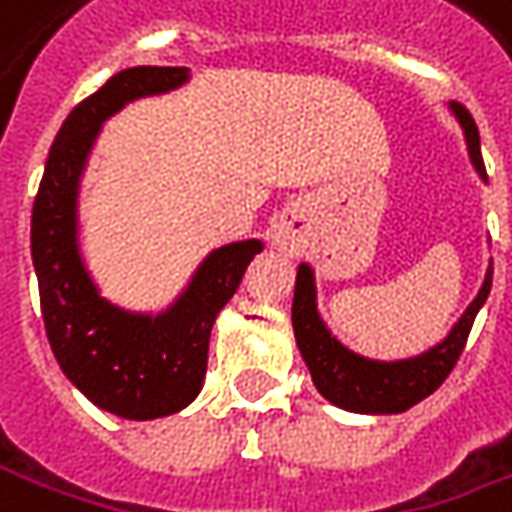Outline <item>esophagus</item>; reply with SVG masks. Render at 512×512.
<instances>
[{
	"label": "esophagus",
	"instance_id": "esophagus-1",
	"mask_svg": "<svg viewBox=\"0 0 512 512\" xmlns=\"http://www.w3.org/2000/svg\"><path fill=\"white\" fill-rule=\"evenodd\" d=\"M300 235H303V215L300 212H286V215H280V221H274L272 243L280 252L294 255L300 249Z\"/></svg>",
	"mask_w": 512,
	"mask_h": 512
}]
</instances>
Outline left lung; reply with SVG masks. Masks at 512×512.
<instances>
[{"label": "left lung", "instance_id": "8db88e82", "mask_svg": "<svg viewBox=\"0 0 512 512\" xmlns=\"http://www.w3.org/2000/svg\"><path fill=\"white\" fill-rule=\"evenodd\" d=\"M450 110L465 130L467 152H470L473 167L487 181L479 127H476L473 115L467 113L459 101H450ZM490 286H493V266L487 269L485 283L476 294V300L467 306L459 323L450 328L448 337L436 348L419 354L414 360L377 362L348 351L345 345L331 337V331L317 314L314 272H311V266L300 263L297 283H294V303H291V326H294L297 348L309 365L311 379L328 402H334L337 408H345V411H357V414H399L425 397H431L433 391L448 379L456 360L465 351L467 334L473 328L479 309L485 306Z\"/></svg>", "mask_w": 512, "mask_h": 512}]
</instances>
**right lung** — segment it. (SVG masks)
<instances>
[{
    "label": "right lung",
    "instance_id": "add662e5",
    "mask_svg": "<svg viewBox=\"0 0 512 512\" xmlns=\"http://www.w3.org/2000/svg\"><path fill=\"white\" fill-rule=\"evenodd\" d=\"M189 79L186 67H130L64 118L33 201L30 252L39 277L47 340L90 402L124 419H158L198 397L218 311L263 249L240 240L215 249L164 314H133L107 303L79 252V181L101 124L135 98L158 96Z\"/></svg>",
    "mask_w": 512,
    "mask_h": 512
}]
</instances>
